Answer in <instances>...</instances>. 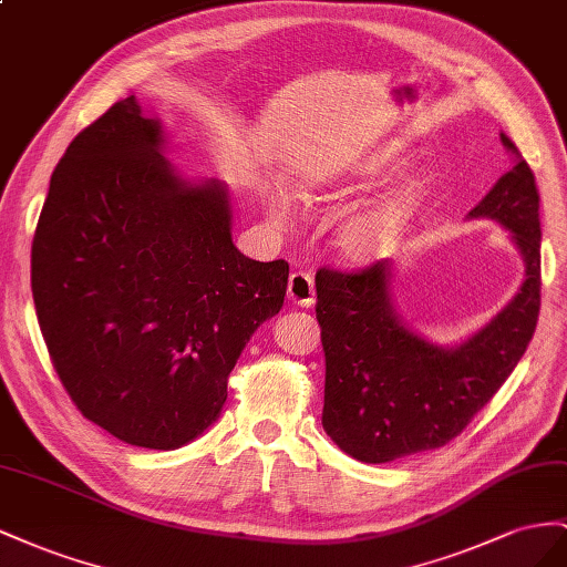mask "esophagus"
<instances>
[{
    "label": "esophagus",
    "mask_w": 567,
    "mask_h": 567,
    "mask_svg": "<svg viewBox=\"0 0 567 567\" xmlns=\"http://www.w3.org/2000/svg\"><path fill=\"white\" fill-rule=\"evenodd\" d=\"M287 297L292 299V303L301 306V309H309V306H313V301H316V285H313L311 272L297 270V272L289 275Z\"/></svg>",
    "instance_id": "esophagus-1"
}]
</instances>
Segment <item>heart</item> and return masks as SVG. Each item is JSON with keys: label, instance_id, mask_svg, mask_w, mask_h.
Listing matches in <instances>:
<instances>
[{"label": "heart", "instance_id": "1", "mask_svg": "<svg viewBox=\"0 0 567 567\" xmlns=\"http://www.w3.org/2000/svg\"><path fill=\"white\" fill-rule=\"evenodd\" d=\"M403 166V152L392 144H378L337 156L311 161L301 171V192L306 199H339L353 192L378 187ZM427 189L425 175H409L386 189L382 197L353 208L334 228V247L347 261L368 266L392 254L406 230L420 199ZM268 208L278 220H287L292 202L282 192L268 194Z\"/></svg>", "mask_w": 567, "mask_h": 567}]
</instances>
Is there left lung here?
I'll return each mask as SVG.
<instances>
[{
  "label": "left lung",
  "instance_id": "1",
  "mask_svg": "<svg viewBox=\"0 0 567 567\" xmlns=\"http://www.w3.org/2000/svg\"><path fill=\"white\" fill-rule=\"evenodd\" d=\"M515 166L467 218H489L523 254L525 280L487 326L456 347L413 332L394 309L392 264L316 272L326 351L322 427L355 461L390 463L454 440L508 380L537 328L542 228L535 173L501 133Z\"/></svg>",
  "mask_w": 567,
  "mask_h": 567
}]
</instances>
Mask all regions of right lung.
<instances>
[{
	"mask_svg": "<svg viewBox=\"0 0 567 567\" xmlns=\"http://www.w3.org/2000/svg\"><path fill=\"white\" fill-rule=\"evenodd\" d=\"M164 147L135 94L69 144L30 282L80 413L125 444L171 451L218 420L241 349L282 309L289 266L237 251L228 187L187 181Z\"/></svg>",
	"mask_w": 567,
	"mask_h": 567,
	"instance_id": "obj_1",
	"label": "right lung"
}]
</instances>
